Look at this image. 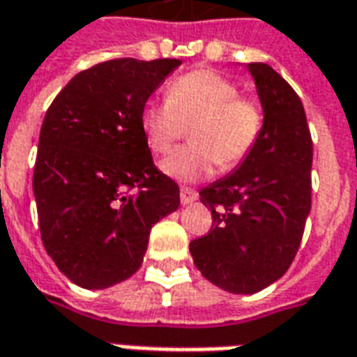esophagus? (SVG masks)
<instances>
[{"label": "esophagus", "instance_id": "obj_1", "mask_svg": "<svg viewBox=\"0 0 357 357\" xmlns=\"http://www.w3.org/2000/svg\"><path fill=\"white\" fill-rule=\"evenodd\" d=\"M179 201H181V204H191V202L197 201V193L189 187H181L179 189Z\"/></svg>", "mask_w": 357, "mask_h": 357}]
</instances>
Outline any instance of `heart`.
I'll use <instances>...</instances> for the list:
<instances>
[{"mask_svg":"<svg viewBox=\"0 0 357 357\" xmlns=\"http://www.w3.org/2000/svg\"><path fill=\"white\" fill-rule=\"evenodd\" d=\"M191 128L193 145L176 151L162 170L179 181L210 176L216 162L229 170L243 162L262 133L260 105L239 97V88L214 70H193L168 86L166 102H147L141 110V130L149 149L168 155Z\"/></svg>","mask_w":357,"mask_h":357,"instance_id":"obj_1","label":"heart"}]
</instances>
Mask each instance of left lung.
<instances>
[{
  "instance_id": "left-lung-1",
  "label": "left lung",
  "mask_w": 357,
  "mask_h": 357,
  "mask_svg": "<svg viewBox=\"0 0 357 357\" xmlns=\"http://www.w3.org/2000/svg\"><path fill=\"white\" fill-rule=\"evenodd\" d=\"M262 105L255 149L201 191L212 229L189 250L202 275L233 294H255L294 260L312 210L314 147L296 91L266 63H248Z\"/></svg>"
}]
</instances>
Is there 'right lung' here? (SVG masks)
Instances as JSON below:
<instances>
[{"label":"right lung","mask_w":357,"mask_h":357,"mask_svg":"<svg viewBox=\"0 0 357 357\" xmlns=\"http://www.w3.org/2000/svg\"><path fill=\"white\" fill-rule=\"evenodd\" d=\"M179 59H114L76 74L43 118L34 187L43 247L73 283L109 289L139 269L151 227L179 208L141 110Z\"/></svg>","instance_id":"right-lung-1"}]
</instances>
